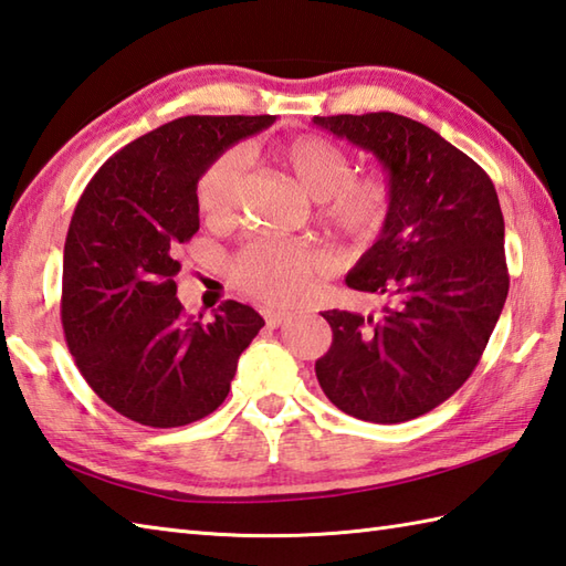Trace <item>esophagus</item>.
I'll return each instance as SVG.
<instances>
[{
  "label": "esophagus",
  "mask_w": 566,
  "mask_h": 566,
  "mask_svg": "<svg viewBox=\"0 0 566 566\" xmlns=\"http://www.w3.org/2000/svg\"><path fill=\"white\" fill-rule=\"evenodd\" d=\"M291 317H293V313H285V310H273V307L263 310V319H266V325H271V327H279Z\"/></svg>",
  "instance_id": "1"
}]
</instances>
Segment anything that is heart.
<instances>
[{
  "mask_svg": "<svg viewBox=\"0 0 566 566\" xmlns=\"http://www.w3.org/2000/svg\"><path fill=\"white\" fill-rule=\"evenodd\" d=\"M279 158L307 195L319 200V214L337 232L368 241L384 229L390 210V188L384 176H354L347 148L319 134H303L279 148ZM241 168L237 148L219 154L202 170L195 190L200 212L210 222L234 214ZM329 271L325 253L285 239H253L229 261V279L237 291L259 303L291 305L303 300L319 275Z\"/></svg>",
  "mask_w": 566,
  "mask_h": 566,
  "instance_id": "1",
  "label": "heart"
}]
</instances>
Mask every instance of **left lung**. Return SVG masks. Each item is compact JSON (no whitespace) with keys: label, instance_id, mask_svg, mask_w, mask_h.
Listing matches in <instances>:
<instances>
[{"label":"left lung","instance_id":"1","mask_svg":"<svg viewBox=\"0 0 566 566\" xmlns=\"http://www.w3.org/2000/svg\"><path fill=\"white\" fill-rule=\"evenodd\" d=\"M313 122L371 151L390 188L380 237L347 275L384 305L322 313L332 344L315 361L317 380L352 418H420L464 386L509 297L499 195L476 160L415 119L368 112Z\"/></svg>","mask_w":566,"mask_h":566}]
</instances>
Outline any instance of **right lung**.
<instances>
[{
  "mask_svg": "<svg viewBox=\"0 0 566 566\" xmlns=\"http://www.w3.org/2000/svg\"><path fill=\"white\" fill-rule=\"evenodd\" d=\"M273 122L172 119L126 144L80 195L63 253V332L87 386L124 418L148 428L207 418L263 327L237 300H224L212 322L188 317L176 275L180 244L200 229L202 170Z\"/></svg>",
  "mask_w": 566,
  "mask_h": 566,
  "instance_id": "obj_1",
  "label": "right lung"
}]
</instances>
